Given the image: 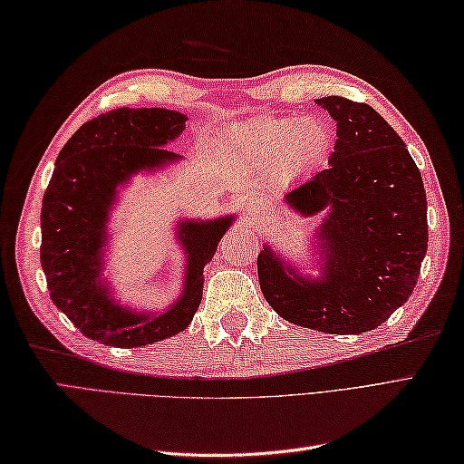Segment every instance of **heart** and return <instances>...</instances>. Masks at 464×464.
I'll return each instance as SVG.
<instances>
[{
  "mask_svg": "<svg viewBox=\"0 0 464 464\" xmlns=\"http://www.w3.org/2000/svg\"><path fill=\"white\" fill-rule=\"evenodd\" d=\"M333 147L331 127L317 117H267L229 137V150L261 167L297 177L319 167Z\"/></svg>",
  "mask_w": 464,
  "mask_h": 464,
  "instance_id": "b5f03b06",
  "label": "heart"
}]
</instances>
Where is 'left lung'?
Masks as SVG:
<instances>
[{"mask_svg":"<svg viewBox=\"0 0 464 464\" xmlns=\"http://www.w3.org/2000/svg\"><path fill=\"white\" fill-rule=\"evenodd\" d=\"M337 123L329 167L283 197L301 217L324 213L311 253L317 279L265 243L263 297L285 321L331 334L377 329L415 289L427 255V193L405 141L367 103L317 100Z\"/></svg>","mask_w":464,"mask_h":464,"instance_id":"left-lung-1","label":"left lung"}]
</instances>
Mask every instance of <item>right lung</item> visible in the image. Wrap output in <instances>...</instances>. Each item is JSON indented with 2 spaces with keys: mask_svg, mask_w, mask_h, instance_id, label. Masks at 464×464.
<instances>
[{
  "mask_svg": "<svg viewBox=\"0 0 464 464\" xmlns=\"http://www.w3.org/2000/svg\"><path fill=\"white\" fill-rule=\"evenodd\" d=\"M187 115L161 107H120L83 123L59 151L42 205V269L55 307L85 337L107 347H145L185 331L203 297V269L235 215L175 221L185 255L181 295L161 311L120 303L103 277L110 219L120 189L140 173L181 161L167 145Z\"/></svg>",
  "mask_w": 464,
  "mask_h": 464,
  "instance_id": "add662e5",
  "label": "right lung"
}]
</instances>
